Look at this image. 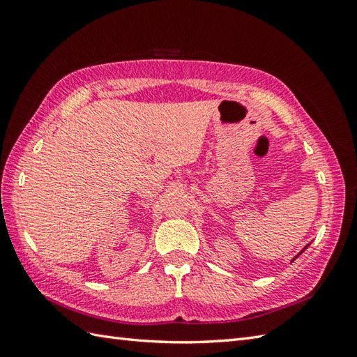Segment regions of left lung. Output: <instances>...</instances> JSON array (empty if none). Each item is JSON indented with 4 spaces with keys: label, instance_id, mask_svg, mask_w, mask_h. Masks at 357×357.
Wrapping results in <instances>:
<instances>
[{
    "label": "left lung",
    "instance_id": "obj_1",
    "mask_svg": "<svg viewBox=\"0 0 357 357\" xmlns=\"http://www.w3.org/2000/svg\"><path fill=\"white\" fill-rule=\"evenodd\" d=\"M305 248H307V247H305ZM305 248H304V250H305ZM304 250H302V252H304ZM302 252H301V253H302ZM301 253H299V255H301ZM299 255H298V256H299ZM298 256H296V257H298ZM296 257H294V259H296ZM294 259H293V261H294Z\"/></svg>",
    "mask_w": 357,
    "mask_h": 357
}]
</instances>
